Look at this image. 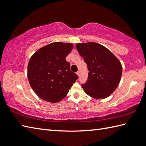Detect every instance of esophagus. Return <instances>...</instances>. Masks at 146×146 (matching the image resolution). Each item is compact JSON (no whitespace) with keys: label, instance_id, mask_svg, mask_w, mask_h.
Here are the masks:
<instances>
[{"label":"esophagus","instance_id":"obj_1","mask_svg":"<svg viewBox=\"0 0 146 146\" xmlns=\"http://www.w3.org/2000/svg\"><path fill=\"white\" fill-rule=\"evenodd\" d=\"M76 74H78V76H80V71H78V72H76Z\"/></svg>","mask_w":146,"mask_h":146}]
</instances>
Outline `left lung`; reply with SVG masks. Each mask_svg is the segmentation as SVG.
Wrapping results in <instances>:
<instances>
[{
  "label": "left lung",
  "mask_w": 146,
  "mask_h": 146,
  "mask_svg": "<svg viewBox=\"0 0 146 146\" xmlns=\"http://www.w3.org/2000/svg\"><path fill=\"white\" fill-rule=\"evenodd\" d=\"M89 71L86 82L81 84L84 92L96 99H104L116 89L122 75L120 62L110 51L97 43L76 44Z\"/></svg>",
  "instance_id": "1"
}]
</instances>
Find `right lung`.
<instances>
[{"mask_svg":"<svg viewBox=\"0 0 146 146\" xmlns=\"http://www.w3.org/2000/svg\"><path fill=\"white\" fill-rule=\"evenodd\" d=\"M72 43L55 42L40 48L30 58L28 79L39 98L50 103L65 98L78 78L70 70L66 56L72 50Z\"/></svg>","mask_w":146,"mask_h":146,"instance_id":"1","label":"right lung"}]
</instances>
